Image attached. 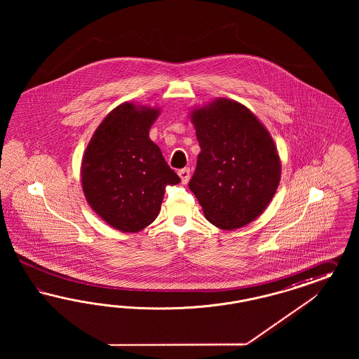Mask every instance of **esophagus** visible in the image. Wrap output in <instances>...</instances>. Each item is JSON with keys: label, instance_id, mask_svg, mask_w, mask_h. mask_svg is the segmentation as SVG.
Here are the masks:
<instances>
[{"label": "esophagus", "instance_id": "esophagus-1", "mask_svg": "<svg viewBox=\"0 0 359 359\" xmlns=\"http://www.w3.org/2000/svg\"><path fill=\"white\" fill-rule=\"evenodd\" d=\"M179 176L182 179V183L187 184L189 182V177H191V172H189V168H183V170H179Z\"/></svg>", "mask_w": 359, "mask_h": 359}]
</instances>
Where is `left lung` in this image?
I'll list each match as a JSON object with an SVG mask.
<instances>
[{
  "mask_svg": "<svg viewBox=\"0 0 359 359\" xmlns=\"http://www.w3.org/2000/svg\"><path fill=\"white\" fill-rule=\"evenodd\" d=\"M201 151L189 189L219 229L242 228L269 207L282 163L269 130L250 109L216 98L191 111Z\"/></svg>",
  "mask_w": 359,
  "mask_h": 359,
  "instance_id": "obj_1",
  "label": "left lung"
}]
</instances>
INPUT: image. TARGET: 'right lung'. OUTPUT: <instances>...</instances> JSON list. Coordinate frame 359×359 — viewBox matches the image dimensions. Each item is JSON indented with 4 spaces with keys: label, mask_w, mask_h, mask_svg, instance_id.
<instances>
[{
    "label": "right lung",
    "mask_w": 359,
    "mask_h": 359,
    "mask_svg": "<svg viewBox=\"0 0 359 359\" xmlns=\"http://www.w3.org/2000/svg\"><path fill=\"white\" fill-rule=\"evenodd\" d=\"M159 113L158 108L121 104L98 125L83 155L81 185L88 204L122 233L149 226L161 212L165 187L180 183L149 137Z\"/></svg>",
    "instance_id": "1"
}]
</instances>
